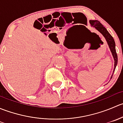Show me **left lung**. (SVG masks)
Instances as JSON below:
<instances>
[{"label": "left lung", "mask_w": 123, "mask_h": 123, "mask_svg": "<svg viewBox=\"0 0 123 123\" xmlns=\"http://www.w3.org/2000/svg\"><path fill=\"white\" fill-rule=\"evenodd\" d=\"M90 24L92 27H94L96 30L99 31L103 36L106 39V42H107L108 44L109 45L110 49L111 50V53H112V56H113L114 59V68L113 72H114L115 67H116L117 65L118 62V57L117 54L116 53V50H115V43L113 37L111 36V34L108 33L107 30L102 25L101 23H100L99 21L98 20H90L89 21ZM113 73L111 76V79H112V75H113Z\"/></svg>", "instance_id": "1"}]
</instances>
